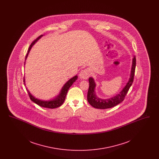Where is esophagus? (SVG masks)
<instances>
[{
	"label": "esophagus",
	"instance_id": "obj_1",
	"mask_svg": "<svg viewBox=\"0 0 159 159\" xmlns=\"http://www.w3.org/2000/svg\"><path fill=\"white\" fill-rule=\"evenodd\" d=\"M79 77H80V79H88L89 77V71L87 69L82 70L80 72Z\"/></svg>",
	"mask_w": 159,
	"mask_h": 159
}]
</instances>
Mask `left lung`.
Segmentation results:
<instances>
[{
	"mask_svg": "<svg viewBox=\"0 0 159 159\" xmlns=\"http://www.w3.org/2000/svg\"><path fill=\"white\" fill-rule=\"evenodd\" d=\"M135 67H136V58L135 57H134L132 60V65L130 75L128 82L119 93H118L117 95L114 96V97H112L111 98L101 99L99 98L98 97H97L95 92L96 84L95 83L92 77H89V87L88 95H87V99H88V102L93 107L95 108H99V109L110 108L120 104L125 99V96L126 95L130 87L131 86V85L132 84V83L134 82Z\"/></svg>",
	"mask_w": 159,
	"mask_h": 159,
	"instance_id": "1",
	"label": "left lung"
}]
</instances>
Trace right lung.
<instances>
[{
	"label": "right lung",
	"instance_id": "obj_1",
	"mask_svg": "<svg viewBox=\"0 0 159 159\" xmlns=\"http://www.w3.org/2000/svg\"><path fill=\"white\" fill-rule=\"evenodd\" d=\"M42 36H43V35L40 36L39 37H38L36 40H34L30 45V47L29 48L28 50V52L26 55L25 57V60L28 56V54L29 53L30 51L31 48H32V46L34 45V43L38 41V40L41 38ZM77 76H74L73 77H72L71 79H70L68 82H67L63 86V87L62 88L61 90L60 91V94L55 98L53 99H51V100H48V101H43V100H40L38 98H36L35 97H34L31 94L30 92L29 91V90L27 89V91L28 92V94L29 95V97L30 98L31 100L34 102V103H36V104H38L40 107H45V108H55L57 107H60L64 102L67 92H68L69 88L71 87V86L73 84V83L76 81V80L77 79ZM24 83L25 84V79L24 78Z\"/></svg>",
	"mask_w": 159,
	"mask_h": 159
}]
</instances>
